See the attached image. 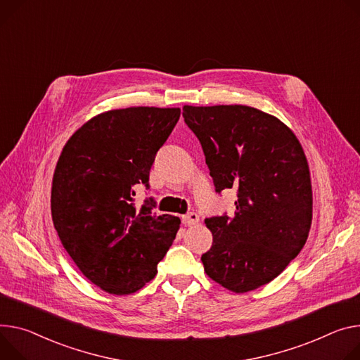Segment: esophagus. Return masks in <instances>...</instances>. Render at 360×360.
I'll list each match as a JSON object with an SVG mask.
<instances>
[{"label":"esophagus","instance_id":"1","mask_svg":"<svg viewBox=\"0 0 360 360\" xmlns=\"http://www.w3.org/2000/svg\"><path fill=\"white\" fill-rule=\"evenodd\" d=\"M182 221H184V224H185V225L192 226V225H195V224H198V222H200V215H198L197 212H188L186 215H184V217H182Z\"/></svg>","mask_w":360,"mask_h":360}]
</instances>
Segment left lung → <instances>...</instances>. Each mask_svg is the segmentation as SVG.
<instances>
[{
    "label": "left lung",
    "mask_w": 360,
    "mask_h": 360,
    "mask_svg": "<svg viewBox=\"0 0 360 360\" xmlns=\"http://www.w3.org/2000/svg\"><path fill=\"white\" fill-rule=\"evenodd\" d=\"M215 191L236 188L237 211L205 219L214 241L201 259L222 287L245 292L274 280L306 244L313 197L307 159L291 130L258 109L184 106Z\"/></svg>",
    "instance_id": "obj_1"
}]
</instances>
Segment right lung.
I'll use <instances>...</instances> for the list:
<instances>
[{
  "mask_svg": "<svg viewBox=\"0 0 360 360\" xmlns=\"http://www.w3.org/2000/svg\"><path fill=\"white\" fill-rule=\"evenodd\" d=\"M181 109L127 108L84 123L58 158L51 217L79 270L110 294H130L156 276L181 219L152 212L153 198L135 207V186L149 188L156 152Z\"/></svg>",
  "mask_w": 360,
  "mask_h": 360,
  "instance_id": "right-lung-1",
  "label": "right lung"
}]
</instances>
